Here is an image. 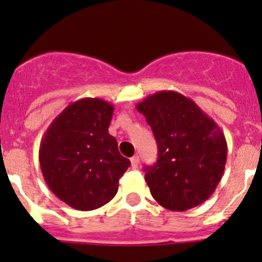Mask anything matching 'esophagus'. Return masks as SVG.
I'll return each mask as SVG.
<instances>
[{"label":"esophagus","mask_w":262,"mask_h":262,"mask_svg":"<svg viewBox=\"0 0 262 262\" xmlns=\"http://www.w3.org/2000/svg\"><path fill=\"white\" fill-rule=\"evenodd\" d=\"M130 163H132V167L137 168L139 165V157L138 156H134V157L130 158Z\"/></svg>","instance_id":"esophagus-1"}]
</instances>
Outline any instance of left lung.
<instances>
[{
  "label": "left lung",
  "mask_w": 262,
  "mask_h": 262,
  "mask_svg": "<svg viewBox=\"0 0 262 262\" xmlns=\"http://www.w3.org/2000/svg\"><path fill=\"white\" fill-rule=\"evenodd\" d=\"M136 107L157 142V162L144 168L156 202L184 212L209 199L223 176L228 150L218 124L176 91L156 92Z\"/></svg>",
  "instance_id": "obj_1"
}]
</instances>
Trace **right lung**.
I'll use <instances>...</instances> for the list:
<instances>
[{
	"mask_svg": "<svg viewBox=\"0 0 262 262\" xmlns=\"http://www.w3.org/2000/svg\"><path fill=\"white\" fill-rule=\"evenodd\" d=\"M114 106L84 97L68 105L47 129L39 148L41 173L53 194L77 210H94L118 192L130 161L109 134Z\"/></svg>",
	"mask_w": 262,
	"mask_h": 262,
	"instance_id": "1",
	"label": "right lung"
}]
</instances>
